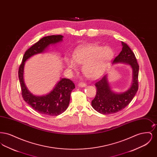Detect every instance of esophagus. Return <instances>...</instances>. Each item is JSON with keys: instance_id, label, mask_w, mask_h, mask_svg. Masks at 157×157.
<instances>
[{"instance_id": "34e87169", "label": "esophagus", "mask_w": 157, "mask_h": 157, "mask_svg": "<svg viewBox=\"0 0 157 157\" xmlns=\"http://www.w3.org/2000/svg\"><path fill=\"white\" fill-rule=\"evenodd\" d=\"M78 85H79V86H81V87H85L86 86V83H84V82H79Z\"/></svg>"}]
</instances>
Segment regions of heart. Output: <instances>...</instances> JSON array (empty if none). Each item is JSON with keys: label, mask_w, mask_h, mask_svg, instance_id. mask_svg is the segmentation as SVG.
<instances>
[{"label": "heart", "mask_w": 157, "mask_h": 157, "mask_svg": "<svg viewBox=\"0 0 157 157\" xmlns=\"http://www.w3.org/2000/svg\"><path fill=\"white\" fill-rule=\"evenodd\" d=\"M113 56L114 52L109 46L86 45L76 49L73 55L74 59L67 58L66 62L71 69H76V63L83 65L82 71L85 75L90 79H95L104 73Z\"/></svg>", "instance_id": "1"}]
</instances>
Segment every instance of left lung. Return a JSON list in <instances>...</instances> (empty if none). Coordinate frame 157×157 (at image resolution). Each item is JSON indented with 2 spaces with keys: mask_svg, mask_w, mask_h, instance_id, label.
<instances>
[{
  "mask_svg": "<svg viewBox=\"0 0 157 157\" xmlns=\"http://www.w3.org/2000/svg\"><path fill=\"white\" fill-rule=\"evenodd\" d=\"M122 49L113 59V63H125L129 64L133 70V81L131 88L121 94L113 92L107 81V75L97 80L95 86L97 94L92 101V106L100 113L108 115L119 112L124 109L131 102L138 90L139 65L135 54L125 43L122 42Z\"/></svg>",
  "mask_w": 157,
  "mask_h": 157,
  "instance_id": "obj_1",
  "label": "left lung"
}]
</instances>
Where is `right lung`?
Returning <instances> with one entry per match:
<instances>
[{
  "instance_id": "add662e5",
  "label": "right lung",
  "mask_w": 157,
  "mask_h": 157,
  "mask_svg": "<svg viewBox=\"0 0 157 157\" xmlns=\"http://www.w3.org/2000/svg\"><path fill=\"white\" fill-rule=\"evenodd\" d=\"M63 37L62 35H51L40 39L25 52L18 71L23 100L36 112L49 116L59 115L67 109L70 101L71 93L75 88L74 83L69 79L62 78L48 95L35 96L30 93L25 85L23 67L26 60L34 55L43 52L51 44L62 41Z\"/></svg>"
}]
</instances>
